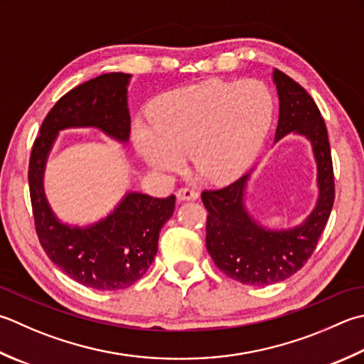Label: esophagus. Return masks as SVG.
<instances>
[{
  "mask_svg": "<svg viewBox=\"0 0 364 364\" xmlns=\"http://www.w3.org/2000/svg\"><path fill=\"white\" fill-rule=\"evenodd\" d=\"M176 197L178 200H197L198 194L191 188H180L176 191Z\"/></svg>",
  "mask_w": 364,
  "mask_h": 364,
  "instance_id": "34e87169",
  "label": "esophagus"
}]
</instances>
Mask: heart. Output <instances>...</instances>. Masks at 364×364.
<instances>
[{
    "label": "heart",
    "instance_id": "heart-1",
    "mask_svg": "<svg viewBox=\"0 0 364 364\" xmlns=\"http://www.w3.org/2000/svg\"><path fill=\"white\" fill-rule=\"evenodd\" d=\"M273 113V96L262 82L210 80L156 99L151 121H137L135 146L161 172H176L191 153L198 175L227 183L257 158Z\"/></svg>",
    "mask_w": 364,
    "mask_h": 364
}]
</instances>
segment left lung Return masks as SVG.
Masks as SVG:
<instances>
[{
    "label": "left lung",
    "instance_id": "left-lung-1",
    "mask_svg": "<svg viewBox=\"0 0 364 364\" xmlns=\"http://www.w3.org/2000/svg\"><path fill=\"white\" fill-rule=\"evenodd\" d=\"M273 80L279 95L274 137L279 140L294 131L311 140L320 194L314 211L300 227L267 230L245 210L249 173L225 188L202 192V202L208 211L206 249L220 272L247 286H272L301 269L314 252L334 203L331 149L318 107L300 83L279 69H274Z\"/></svg>",
    "mask_w": 364,
    "mask_h": 364
}]
</instances>
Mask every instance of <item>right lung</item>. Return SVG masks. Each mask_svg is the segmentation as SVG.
<instances>
[{
	"instance_id": "right-lung-1",
	"label": "right lung",
	"mask_w": 364,
	"mask_h": 364,
	"mask_svg": "<svg viewBox=\"0 0 364 364\" xmlns=\"http://www.w3.org/2000/svg\"><path fill=\"white\" fill-rule=\"evenodd\" d=\"M129 77L104 74L66 92L42 121L28 167L34 229L41 246L61 272L97 290L126 289L146 273L158 252L162 225L173 215L175 196L156 198L129 192L110 216L78 229L55 218L44 196L42 176L47 154L61 129L92 126L119 141L129 139Z\"/></svg>"
}]
</instances>
